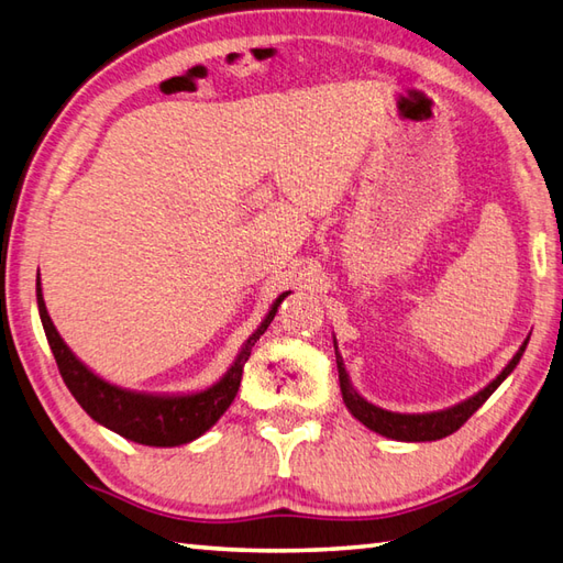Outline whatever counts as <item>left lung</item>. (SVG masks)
<instances>
[{
	"instance_id": "left-lung-1",
	"label": "left lung",
	"mask_w": 563,
	"mask_h": 563,
	"mask_svg": "<svg viewBox=\"0 0 563 563\" xmlns=\"http://www.w3.org/2000/svg\"><path fill=\"white\" fill-rule=\"evenodd\" d=\"M528 341L530 339L522 341L518 353L512 355V361L504 369H500V375L496 379L488 382V385L482 391H476L474 397L464 399L460 404H454V406H450V409H440V411L399 413V411H387V409H382V406L367 401L363 394L353 387L349 373H345V365H343V357L339 353L336 339H333V349H336V367H339V382H341L343 404H345V409H349L365 428L375 430V433L385 435V438H391V440L430 442V440L448 438V435L454 433V430L462 428L466 423V418H470L476 409H479V406L498 389L500 382H504L512 373V369L518 367L525 349H528Z\"/></svg>"
}]
</instances>
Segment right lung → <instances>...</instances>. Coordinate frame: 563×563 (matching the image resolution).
<instances>
[{
	"label": "right lung",
	"mask_w": 563,
	"mask_h": 563,
	"mask_svg": "<svg viewBox=\"0 0 563 563\" xmlns=\"http://www.w3.org/2000/svg\"><path fill=\"white\" fill-rule=\"evenodd\" d=\"M288 295L290 292L278 295V300L271 305L268 314L263 317L256 331L242 343L234 363L227 367V373L218 382H212L210 387L196 391H140L113 385V382L93 373L87 363H81L79 357L71 353L65 339L57 333L51 314H47L41 273L38 280H35V300H38V314L43 321L45 336L47 343H51L59 375H63L71 397H75L81 409L103 428L113 430V433L125 440L137 442V445L150 448L186 445V442H194L202 433H208V430L220 421V416L230 409V404L236 397L239 382H242V373L251 355V349H254V343L263 336V331L268 329L280 302Z\"/></svg>",
	"instance_id": "1"
}]
</instances>
